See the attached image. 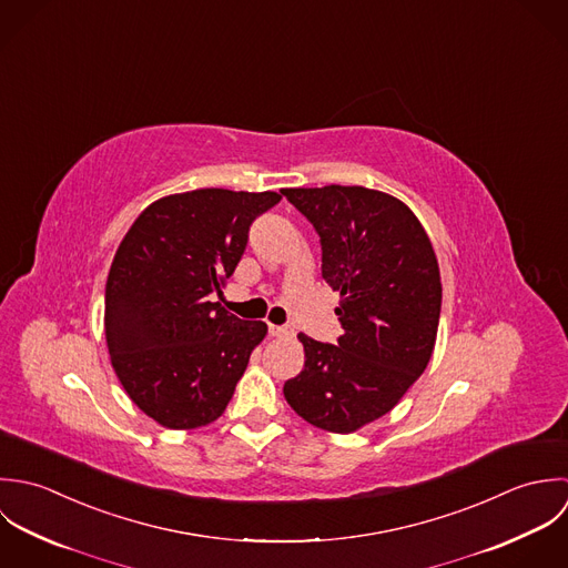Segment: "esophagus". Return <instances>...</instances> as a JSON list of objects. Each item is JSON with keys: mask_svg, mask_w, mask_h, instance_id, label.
<instances>
[{"mask_svg": "<svg viewBox=\"0 0 568 568\" xmlns=\"http://www.w3.org/2000/svg\"><path fill=\"white\" fill-rule=\"evenodd\" d=\"M267 332H270V336H274V338H287V336H292V329H290V327H283V325H270Z\"/></svg>", "mask_w": 568, "mask_h": 568, "instance_id": "obj_1", "label": "esophagus"}]
</instances>
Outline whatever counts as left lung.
Here are the masks:
<instances>
[{"label": "left lung", "mask_w": 568, "mask_h": 568, "mask_svg": "<svg viewBox=\"0 0 568 568\" xmlns=\"http://www.w3.org/2000/svg\"><path fill=\"white\" fill-rule=\"evenodd\" d=\"M321 236L323 278L341 292L338 344L305 334V368L285 382L287 404L307 424L353 433L386 415L430 362L442 276L413 211L364 186L283 189Z\"/></svg>", "instance_id": "left-lung-1"}]
</instances>
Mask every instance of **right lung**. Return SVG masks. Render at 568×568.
Segmentation results:
<instances>
[{
  "mask_svg": "<svg viewBox=\"0 0 568 568\" xmlns=\"http://www.w3.org/2000/svg\"><path fill=\"white\" fill-rule=\"evenodd\" d=\"M276 193L200 189L140 213L115 250L105 338L133 404L171 430L215 422L267 325L241 321L211 294L241 261L252 222Z\"/></svg>",
  "mask_w": 568,
  "mask_h": 568,
  "instance_id": "add662e5",
  "label": "right lung"
}]
</instances>
